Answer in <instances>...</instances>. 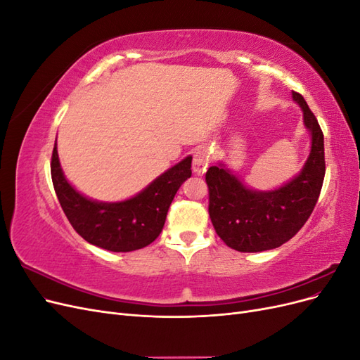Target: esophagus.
<instances>
[{"mask_svg":"<svg viewBox=\"0 0 360 360\" xmlns=\"http://www.w3.org/2000/svg\"><path fill=\"white\" fill-rule=\"evenodd\" d=\"M209 165H210L209 148H205V147L198 148L193 155V162H192L193 172L197 174V176H201V174H204L207 171V168H209Z\"/></svg>","mask_w":360,"mask_h":360,"instance_id":"34e87169","label":"esophagus"}]
</instances>
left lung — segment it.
I'll list each match as a JSON object with an SVG mask.
<instances>
[{
	"label": "left lung",
	"instance_id": "left-lung-1",
	"mask_svg": "<svg viewBox=\"0 0 360 360\" xmlns=\"http://www.w3.org/2000/svg\"><path fill=\"white\" fill-rule=\"evenodd\" d=\"M292 99L311 134L309 156L296 177L274 191H254L224 163L205 172L212 224L225 245L238 252H261L288 242L320 197L326 172L323 132L303 96L292 91Z\"/></svg>",
	"mask_w": 360,
	"mask_h": 360
}]
</instances>
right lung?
Returning <instances> with one entry per match:
<instances>
[{
    "label": "right lung",
    "mask_w": 360,
    "mask_h": 360,
    "mask_svg": "<svg viewBox=\"0 0 360 360\" xmlns=\"http://www.w3.org/2000/svg\"><path fill=\"white\" fill-rule=\"evenodd\" d=\"M191 163L188 156L135 197L118 202H99L76 191L63 174L57 143L51 176L64 214L84 240L112 252H130L156 240L179 188L192 176Z\"/></svg>",
    "instance_id": "add662e5"
}]
</instances>
